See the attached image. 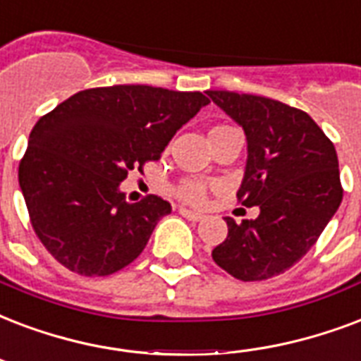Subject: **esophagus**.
<instances>
[{
  "instance_id": "esophagus-1",
  "label": "esophagus",
  "mask_w": 361,
  "mask_h": 361,
  "mask_svg": "<svg viewBox=\"0 0 361 361\" xmlns=\"http://www.w3.org/2000/svg\"><path fill=\"white\" fill-rule=\"evenodd\" d=\"M180 214L183 217H187L189 221H200V219H202V214H199V212L187 210V208H180Z\"/></svg>"
}]
</instances>
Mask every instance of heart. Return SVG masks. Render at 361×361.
Masks as SVG:
<instances>
[{"mask_svg": "<svg viewBox=\"0 0 361 361\" xmlns=\"http://www.w3.org/2000/svg\"><path fill=\"white\" fill-rule=\"evenodd\" d=\"M176 197L183 202H189V204H202L206 200V185L202 181L197 180H183L181 183H178L174 189Z\"/></svg>", "mask_w": 361, "mask_h": 361, "instance_id": "obj_1", "label": "heart"}]
</instances>
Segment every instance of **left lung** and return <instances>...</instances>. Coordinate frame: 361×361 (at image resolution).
Returning a JSON list of instances; mask_svg holds the SVG:
<instances>
[{"instance_id": "left-lung-1", "label": "left lung", "mask_w": 361, "mask_h": 361, "mask_svg": "<svg viewBox=\"0 0 361 361\" xmlns=\"http://www.w3.org/2000/svg\"><path fill=\"white\" fill-rule=\"evenodd\" d=\"M208 96L246 132V172L236 199L261 210L242 224L225 217L229 233L212 257L242 282L272 279L314 246L339 208L337 151L297 107L229 90H208Z\"/></svg>"}]
</instances>
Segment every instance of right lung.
<instances>
[{
	"instance_id": "obj_1",
	"label": "right lung",
	"mask_w": 361,
	"mask_h": 361,
	"mask_svg": "<svg viewBox=\"0 0 361 361\" xmlns=\"http://www.w3.org/2000/svg\"><path fill=\"white\" fill-rule=\"evenodd\" d=\"M210 100L202 92L114 85L77 92L30 132L18 183L47 252L82 276H107L144 252L170 204L126 202L119 183L144 174L176 132Z\"/></svg>"
}]
</instances>
